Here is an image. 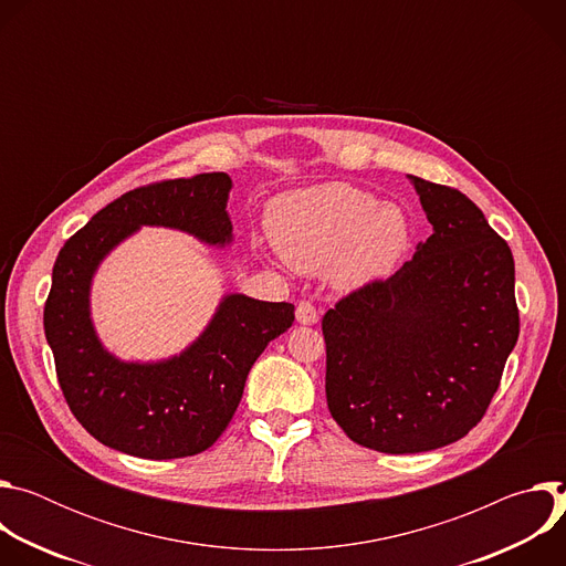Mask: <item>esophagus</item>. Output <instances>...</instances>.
I'll return each instance as SVG.
<instances>
[{
	"label": "esophagus",
	"mask_w": 566,
	"mask_h": 566,
	"mask_svg": "<svg viewBox=\"0 0 566 566\" xmlns=\"http://www.w3.org/2000/svg\"><path fill=\"white\" fill-rule=\"evenodd\" d=\"M295 319L300 322V325H315L317 322V311L311 302H300L297 308H295Z\"/></svg>",
	"instance_id": "1"
}]
</instances>
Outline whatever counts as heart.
Listing matches in <instances>:
<instances>
[{
	"mask_svg": "<svg viewBox=\"0 0 566 566\" xmlns=\"http://www.w3.org/2000/svg\"><path fill=\"white\" fill-rule=\"evenodd\" d=\"M273 244L300 273H329L345 291L389 277L410 249V221L396 203L347 184L280 197L271 212Z\"/></svg>",
	"mask_w": 566,
	"mask_h": 566,
	"instance_id": "obj_1",
	"label": "heart"
}]
</instances>
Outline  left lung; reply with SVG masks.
I'll use <instances>...</instances> for the list:
<instances>
[{
	"label": "left lung",
	"instance_id": "left-lung-1",
	"mask_svg": "<svg viewBox=\"0 0 566 566\" xmlns=\"http://www.w3.org/2000/svg\"><path fill=\"white\" fill-rule=\"evenodd\" d=\"M408 179L432 234L389 280L322 317L329 412L352 441L385 454L465 437L489 410L520 336L506 241L459 190Z\"/></svg>",
	"mask_w": 566,
	"mask_h": 566
}]
</instances>
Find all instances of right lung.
Wrapping results in <instances>:
<instances>
[{
  "mask_svg": "<svg viewBox=\"0 0 566 566\" xmlns=\"http://www.w3.org/2000/svg\"><path fill=\"white\" fill-rule=\"evenodd\" d=\"M230 190L232 179L212 172L125 192L60 249L44 336L73 417L107 448L143 459L203 452L230 423L260 354L293 325L289 302L226 293L203 332L168 358L123 360L96 332L92 286L109 253L143 226L228 249Z\"/></svg>",
  "mask_w": 566,
  "mask_h": 566,
  "instance_id": "obj_1",
  "label": "right lung"
}]
</instances>
